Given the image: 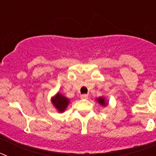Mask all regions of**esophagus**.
<instances>
[{
	"label": "esophagus",
	"mask_w": 156,
	"mask_h": 156,
	"mask_svg": "<svg viewBox=\"0 0 156 156\" xmlns=\"http://www.w3.org/2000/svg\"><path fill=\"white\" fill-rule=\"evenodd\" d=\"M80 98L82 99H87L88 95L87 94H82V95H80Z\"/></svg>",
	"instance_id": "esophagus-1"
}]
</instances>
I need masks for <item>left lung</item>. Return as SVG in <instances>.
<instances>
[{
    "label": "left lung",
    "mask_w": 156,
    "mask_h": 156,
    "mask_svg": "<svg viewBox=\"0 0 156 156\" xmlns=\"http://www.w3.org/2000/svg\"><path fill=\"white\" fill-rule=\"evenodd\" d=\"M98 101L101 105H107V103H106L105 101L104 98H98Z\"/></svg>",
    "instance_id": "1"
}]
</instances>
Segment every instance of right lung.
<instances>
[{
	"mask_svg": "<svg viewBox=\"0 0 156 156\" xmlns=\"http://www.w3.org/2000/svg\"><path fill=\"white\" fill-rule=\"evenodd\" d=\"M69 101L68 98H66L63 95L60 94L58 93L56 94L55 97L52 98V103H53V105L61 112L65 111L67 105H69Z\"/></svg>",
	"mask_w": 156,
	"mask_h": 156,
	"instance_id": "1",
	"label": "right lung"
}]
</instances>
